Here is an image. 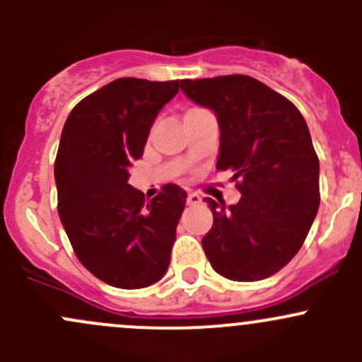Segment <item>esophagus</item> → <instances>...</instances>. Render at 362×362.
<instances>
[{
  "mask_svg": "<svg viewBox=\"0 0 362 362\" xmlns=\"http://www.w3.org/2000/svg\"><path fill=\"white\" fill-rule=\"evenodd\" d=\"M203 199L202 196L196 194V192H189L187 194V204H202Z\"/></svg>",
  "mask_w": 362,
  "mask_h": 362,
  "instance_id": "34e87169",
  "label": "esophagus"
}]
</instances>
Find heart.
I'll return each mask as SVG.
<instances>
[{"instance_id": "b5f03b06", "label": "heart", "mask_w": 362, "mask_h": 362, "mask_svg": "<svg viewBox=\"0 0 362 362\" xmlns=\"http://www.w3.org/2000/svg\"><path fill=\"white\" fill-rule=\"evenodd\" d=\"M192 110H198V108H191V110H189V112H192Z\"/></svg>"}]
</instances>
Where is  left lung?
<instances>
[{"mask_svg": "<svg viewBox=\"0 0 362 362\" xmlns=\"http://www.w3.org/2000/svg\"><path fill=\"white\" fill-rule=\"evenodd\" d=\"M185 96L217 113V170H231L242 198H206L214 226L203 236L211 268L226 279H268L298 254L320 203L319 158L301 112L247 75L180 80Z\"/></svg>", "mask_w": 362, "mask_h": 362, "instance_id": "left-lung-1", "label": "left lung"}]
</instances>
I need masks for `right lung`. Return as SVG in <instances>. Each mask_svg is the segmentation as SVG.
I'll list each match as a JSON object with an SVG mask.
<instances>
[{
  "instance_id": "1",
  "label": "right lung",
  "mask_w": 362,
  "mask_h": 362,
  "mask_svg": "<svg viewBox=\"0 0 362 362\" xmlns=\"http://www.w3.org/2000/svg\"><path fill=\"white\" fill-rule=\"evenodd\" d=\"M178 80L117 78L83 98L61 133L57 211L78 261L119 289L152 286L170 266L185 192L166 184L147 202L127 184L158 113Z\"/></svg>"
}]
</instances>
